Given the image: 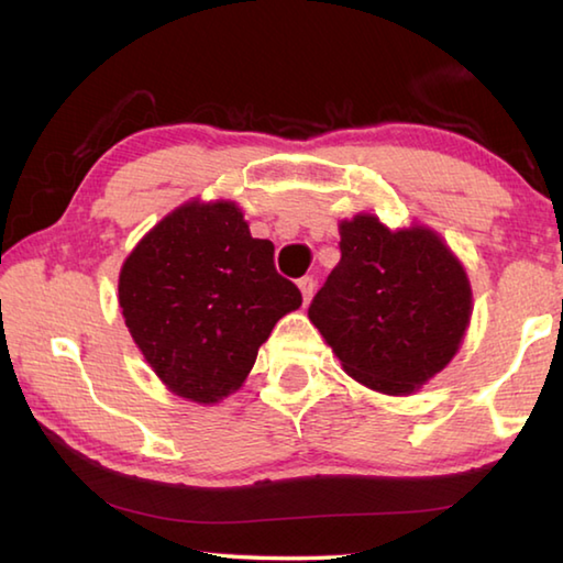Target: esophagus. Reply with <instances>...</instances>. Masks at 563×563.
<instances>
[{"label": "esophagus", "mask_w": 563, "mask_h": 563, "mask_svg": "<svg viewBox=\"0 0 563 563\" xmlns=\"http://www.w3.org/2000/svg\"><path fill=\"white\" fill-rule=\"evenodd\" d=\"M298 288H300V292H302L305 305H308V302L312 300V292H314V280L310 278V275H305V278L298 280Z\"/></svg>", "instance_id": "34e87169"}]
</instances>
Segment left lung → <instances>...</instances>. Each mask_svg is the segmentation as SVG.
Listing matches in <instances>:
<instances>
[{"label":"left lung","instance_id":"obj_1","mask_svg":"<svg viewBox=\"0 0 563 563\" xmlns=\"http://www.w3.org/2000/svg\"><path fill=\"white\" fill-rule=\"evenodd\" d=\"M342 258L310 322L354 382L408 396L451 364L473 314L457 255L433 229H388L374 213L340 223Z\"/></svg>","mask_w":563,"mask_h":563}]
</instances>
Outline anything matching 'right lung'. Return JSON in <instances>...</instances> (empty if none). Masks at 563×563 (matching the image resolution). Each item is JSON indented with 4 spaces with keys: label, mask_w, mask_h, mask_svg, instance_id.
<instances>
[{
    "label": "right lung",
    "mask_w": 563,
    "mask_h": 563,
    "mask_svg": "<svg viewBox=\"0 0 563 563\" xmlns=\"http://www.w3.org/2000/svg\"><path fill=\"white\" fill-rule=\"evenodd\" d=\"M253 239L236 201H187L120 268L118 300L137 350L172 394L219 404L239 391L275 322L302 305Z\"/></svg>",
    "instance_id": "add662e5"
}]
</instances>
